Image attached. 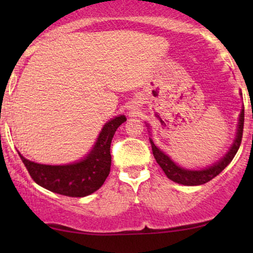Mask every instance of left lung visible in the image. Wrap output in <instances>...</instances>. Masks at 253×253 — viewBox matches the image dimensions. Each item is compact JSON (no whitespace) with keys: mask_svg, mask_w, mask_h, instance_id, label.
Masks as SVG:
<instances>
[{"mask_svg":"<svg viewBox=\"0 0 253 253\" xmlns=\"http://www.w3.org/2000/svg\"><path fill=\"white\" fill-rule=\"evenodd\" d=\"M243 126L244 109H242L240 115V122H238L237 127V136L236 139L234 141L233 146L230 148V151L228 152L226 157L221 159L219 162H216V164L213 165L212 167L203 169V170H188V169L181 168L179 166L176 165L174 161H171L168 155H166L164 152L159 150L151 139L150 141L152 145V152H153L155 160H157L159 166L162 168V170L165 171V174L167 175V177L169 179L183 185H200L204 184V183L210 182L211 179H213L230 164L235 155H236L238 148L241 146L242 137H243Z\"/></svg>","mask_w":253,"mask_h":253,"instance_id":"obj_1","label":"left lung"}]
</instances>
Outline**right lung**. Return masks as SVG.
Returning a JSON list of instances; mask_svg holds the SVG:
<instances>
[{
    "label": "right lung",
    "mask_w": 253,
    "mask_h": 253,
    "mask_svg": "<svg viewBox=\"0 0 253 253\" xmlns=\"http://www.w3.org/2000/svg\"><path fill=\"white\" fill-rule=\"evenodd\" d=\"M126 121L117 116L103 126L98 140L84 160L65 166L40 165L27 160L19 154L29 174L37 184L51 192L68 197H85L101 188L109 175L112 155L110 144L114 133Z\"/></svg>",
    "instance_id": "1"
}]
</instances>
